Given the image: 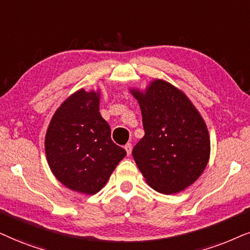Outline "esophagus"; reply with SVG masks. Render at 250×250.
Segmentation results:
<instances>
[{"instance_id":"1","label":"esophagus","mask_w":250,"mask_h":250,"mask_svg":"<svg viewBox=\"0 0 250 250\" xmlns=\"http://www.w3.org/2000/svg\"><path fill=\"white\" fill-rule=\"evenodd\" d=\"M125 152H127V154H128V155H130V154H131L132 145L130 144V143H128V144H125Z\"/></svg>"}]
</instances>
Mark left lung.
Segmentation results:
<instances>
[{
    "mask_svg": "<svg viewBox=\"0 0 250 250\" xmlns=\"http://www.w3.org/2000/svg\"><path fill=\"white\" fill-rule=\"evenodd\" d=\"M130 92L141 106L145 130L132 149L136 165L156 192L183 191L200 177L209 161L205 120L184 92L164 80Z\"/></svg>",
    "mask_w": 250,
    "mask_h": 250,
    "instance_id": "8db88e82",
    "label": "left lung"
}]
</instances>
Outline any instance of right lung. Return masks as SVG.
Instances as JSON below:
<instances>
[{"label": "right lung", "mask_w": 250, "mask_h": 250, "mask_svg": "<svg viewBox=\"0 0 250 250\" xmlns=\"http://www.w3.org/2000/svg\"><path fill=\"white\" fill-rule=\"evenodd\" d=\"M99 91L80 89L55 112L46 130V160L66 188L96 194L127 152L113 143L111 128L99 113Z\"/></svg>", "instance_id": "1"}]
</instances>
